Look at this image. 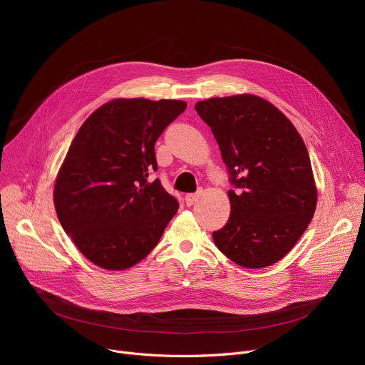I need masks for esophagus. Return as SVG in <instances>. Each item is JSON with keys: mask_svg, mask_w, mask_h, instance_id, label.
Masks as SVG:
<instances>
[{"mask_svg": "<svg viewBox=\"0 0 365 365\" xmlns=\"http://www.w3.org/2000/svg\"><path fill=\"white\" fill-rule=\"evenodd\" d=\"M198 198H200V194L197 192V194H187L186 197H185V201H186V205L187 207H190V205H194L197 201H198Z\"/></svg>", "mask_w": 365, "mask_h": 365, "instance_id": "obj_1", "label": "esophagus"}]
</instances>
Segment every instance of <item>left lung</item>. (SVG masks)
<instances>
[{
	"instance_id": "left-lung-1",
	"label": "left lung",
	"mask_w": 365,
	"mask_h": 365,
	"mask_svg": "<svg viewBox=\"0 0 365 365\" xmlns=\"http://www.w3.org/2000/svg\"><path fill=\"white\" fill-rule=\"evenodd\" d=\"M227 167L231 216L213 232L219 250L248 269L281 260L311 223L317 187L300 134L272 103L252 94L195 105Z\"/></svg>"
}]
</instances>
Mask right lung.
<instances>
[{
  "label": "right lung",
  "mask_w": 365,
  "mask_h": 365,
  "mask_svg": "<svg viewBox=\"0 0 365 365\" xmlns=\"http://www.w3.org/2000/svg\"><path fill=\"white\" fill-rule=\"evenodd\" d=\"M186 109L182 101L115 99L73 138L54 185L63 231L94 264L123 271L155 247L179 202L163 187L155 142Z\"/></svg>",
  "instance_id": "add662e5"
}]
</instances>
